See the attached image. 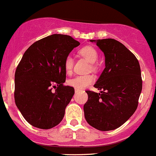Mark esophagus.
Returning <instances> with one entry per match:
<instances>
[{"mask_svg": "<svg viewBox=\"0 0 156 156\" xmlns=\"http://www.w3.org/2000/svg\"><path fill=\"white\" fill-rule=\"evenodd\" d=\"M75 92L81 91V90H80V89H78V88H75Z\"/></svg>", "mask_w": 156, "mask_h": 156, "instance_id": "obj_1", "label": "esophagus"}]
</instances>
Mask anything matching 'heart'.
I'll list each match as a JSON object with an SVG mask.
<instances>
[{"label":"heart","instance_id":"heart-1","mask_svg":"<svg viewBox=\"0 0 156 156\" xmlns=\"http://www.w3.org/2000/svg\"><path fill=\"white\" fill-rule=\"evenodd\" d=\"M80 55L84 57L88 62L91 63V69L95 70L96 66L94 65V63L96 62L98 58V53L96 49L92 46H85L82 48L79 51ZM73 58L72 55H68L65 59L64 66L66 72L68 74H70L72 71L73 68ZM94 81V78L91 75H77L75 78L69 79L68 81V84L72 87H75V88H85L87 86L90 85L91 83Z\"/></svg>","mask_w":156,"mask_h":156}]
</instances>
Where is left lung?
Instances as JSON below:
<instances>
[{"mask_svg": "<svg viewBox=\"0 0 156 156\" xmlns=\"http://www.w3.org/2000/svg\"><path fill=\"white\" fill-rule=\"evenodd\" d=\"M90 42L104 52L105 68L94 85L101 91H86L84 117L95 129L113 130L127 121L137 108L143 87L140 63L124 45L113 39Z\"/></svg>", "mask_w": 156, "mask_h": 156, "instance_id": "8db88e82", "label": "left lung"}]
</instances>
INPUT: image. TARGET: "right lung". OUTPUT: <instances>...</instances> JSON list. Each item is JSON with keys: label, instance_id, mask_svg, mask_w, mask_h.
<instances>
[{"label": "right lung", "instance_id": "add662e5", "mask_svg": "<svg viewBox=\"0 0 156 156\" xmlns=\"http://www.w3.org/2000/svg\"><path fill=\"white\" fill-rule=\"evenodd\" d=\"M79 45L72 36L53 34L32 44L23 55L15 72L14 99L32 126L48 129L62 120L75 94L73 87L63 85L65 59Z\"/></svg>", "mask_w": 156, "mask_h": 156}]
</instances>
